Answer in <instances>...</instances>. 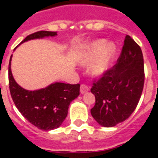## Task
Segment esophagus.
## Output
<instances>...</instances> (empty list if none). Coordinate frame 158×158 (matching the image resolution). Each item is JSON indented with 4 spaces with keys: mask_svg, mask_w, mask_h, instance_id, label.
<instances>
[{
    "mask_svg": "<svg viewBox=\"0 0 158 158\" xmlns=\"http://www.w3.org/2000/svg\"><path fill=\"white\" fill-rule=\"evenodd\" d=\"M87 91H88V88L85 85H81V87H80V93L83 94L87 93Z\"/></svg>",
    "mask_w": 158,
    "mask_h": 158,
    "instance_id": "obj_1",
    "label": "esophagus"
}]
</instances>
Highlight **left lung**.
Instances as JSON below:
<instances>
[{
    "mask_svg": "<svg viewBox=\"0 0 158 158\" xmlns=\"http://www.w3.org/2000/svg\"><path fill=\"white\" fill-rule=\"evenodd\" d=\"M56 32L39 31L27 36L15 49L33 39L55 37ZM11 55L9 63V87L11 97L19 111L26 120L38 129L46 131L59 128L68 114V108L79 95V84L55 82L37 90H27L15 81L11 70Z\"/></svg>",
    "mask_w": 158,
    "mask_h": 158,
    "instance_id": "left-lung-1",
    "label": "left lung"
}]
</instances>
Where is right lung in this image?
Instances as JSON below:
<instances>
[{
  "label": "right lung",
  "mask_w": 158,
  "mask_h": 158,
  "mask_svg": "<svg viewBox=\"0 0 158 158\" xmlns=\"http://www.w3.org/2000/svg\"><path fill=\"white\" fill-rule=\"evenodd\" d=\"M144 69L142 51L130 37L125 39L117 63L94 83L92 116L103 127H113L130 117L142 94Z\"/></svg>",
  "instance_id": "obj_1"
}]
</instances>
